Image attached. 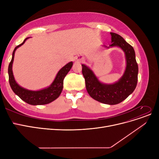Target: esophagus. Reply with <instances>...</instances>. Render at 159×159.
Masks as SVG:
<instances>
[{"mask_svg": "<svg viewBox=\"0 0 159 159\" xmlns=\"http://www.w3.org/2000/svg\"><path fill=\"white\" fill-rule=\"evenodd\" d=\"M78 59L79 60H82V61H83V60H84V57H81H81H78Z\"/></svg>", "mask_w": 159, "mask_h": 159, "instance_id": "obj_1", "label": "esophagus"}]
</instances>
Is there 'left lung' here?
Instances as JSON below:
<instances>
[{"mask_svg":"<svg viewBox=\"0 0 159 159\" xmlns=\"http://www.w3.org/2000/svg\"><path fill=\"white\" fill-rule=\"evenodd\" d=\"M111 44L110 46H119L125 54L127 66L122 78L113 84H103L99 81L93 71L82 64V74L85 87L89 95L101 103L115 105L122 102L135 89L138 80V65L133 48L116 33L110 32Z\"/></svg>","mask_w":159,"mask_h":159,"instance_id":"1","label":"left lung"}]
</instances>
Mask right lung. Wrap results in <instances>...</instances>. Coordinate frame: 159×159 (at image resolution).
I'll use <instances>...</instances> for the list:
<instances>
[{"label":"right lung","instance_id":"right-lung-1","mask_svg":"<svg viewBox=\"0 0 159 159\" xmlns=\"http://www.w3.org/2000/svg\"><path fill=\"white\" fill-rule=\"evenodd\" d=\"M28 38H26L22 44L17 46L13 51L12 60L9 64L8 70L9 84H10L11 87L15 94H16L19 98L26 103L33 105L48 104L54 101L60 96L62 89H63L64 79L71 68L73 62L71 61L70 63L67 64L58 71L54 81L48 88L39 91H30L20 87V85L17 84L15 80H14L12 66L14 60V52L18 47L22 46Z\"/></svg>","mask_w":159,"mask_h":159}]
</instances>
